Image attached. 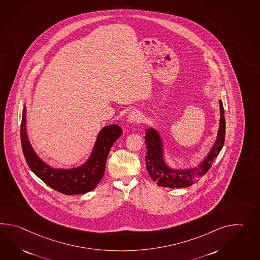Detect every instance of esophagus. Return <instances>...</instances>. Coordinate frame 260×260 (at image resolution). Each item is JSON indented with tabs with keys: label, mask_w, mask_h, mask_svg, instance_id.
Returning <instances> with one entry per match:
<instances>
[{
	"label": "esophagus",
	"mask_w": 260,
	"mask_h": 260,
	"mask_svg": "<svg viewBox=\"0 0 260 260\" xmlns=\"http://www.w3.org/2000/svg\"><path fill=\"white\" fill-rule=\"evenodd\" d=\"M142 119H143V116L137 110L131 112L128 114V116H127V121H128V123H131V124L139 123V122L142 121Z\"/></svg>",
	"instance_id": "obj_1"
}]
</instances>
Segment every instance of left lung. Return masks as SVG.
Segmentation results:
<instances>
[{"label": "left lung", "instance_id": "left-lung-1", "mask_svg": "<svg viewBox=\"0 0 260 260\" xmlns=\"http://www.w3.org/2000/svg\"><path fill=\"white\" fill-rule=\"evenodd\" d=\"M219 128L216 140L207 156L204 157L198 167L189 169H173L168 165L164 159V147L161 136L155 127L146 128L145 144L147 153L145 155L146 170L151 178L157 185L165 187H186L193 185L211 168L214 159L217 157L225 142V121L223 103L219 100Z\"/></svg>", "mask_w": 260, "mask_h": 260}]
</instances>
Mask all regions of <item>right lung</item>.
<instances>
[{
  "label": "right lung",
  "mask_w": 260,
  "mask_h": 260,
  "mask_svg": "<svg viewBox=\"0 0 260 260\" xmlns=\"http://www.w3.org/2000/svg\"><path fill=\"white\" fill-rule=\"evenodd\" d=\"M121 127L113 124L104 127L97 136L92 152L79 167L55 169L43 161L29 143L26 128V106L22 111L20 138L25 159L36 176L53 189L65 195H79L93 190L104 176L112 145L121 136Z\"/></svg>",
  "instance_id": "add662e5"
}]
</instances>
